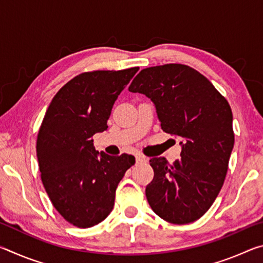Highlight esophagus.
I'll return each mask as SVG.
<instances>
[{"label":"esophagus","instance_id":"esophagus-1","mask_svg":"<svg viewBox=\"0 0 263 263\" xmlns=\"http://www.w3.org/2000/svg\"><path fill=\"white\" fill-rule=\"evenodd\" d=\"M136 161H137V163H141V162H146L147 161V159H146L144 155H140V154H138V155H136Z\"/></svg>","mask_w":263,"mask_h":263}]
</instances>
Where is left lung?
<instances>
[{"label":"left lung","mask_w":263,"mask_h":263,"mask_svg":"<svg viewBox=\"0 0 263 263\" xmlns=\"http://www.w3.org/2000/svg\"><path fill=\"white\" fill-rule=\"evenodd\" d=\"M151 99L161 128L181 138V158H153L154 177L146 186L152 210L166 221L201 218L224 184L234 145L229 102L197 70L181 64L142 69L128 87Z\"/></svg>","instance_id":"1"}]
</instances>
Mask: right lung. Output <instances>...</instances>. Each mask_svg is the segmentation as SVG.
Returning <instances> with one entry per match:
<instances>
[{"instance_id":"add662e5","label":"right lung","mask_w":263,"mask_h":263,"mask_svg":"<svg viewBox=\"0 0 263 263\" xmlns=\"http://www.w3.org/2000/svg\"><path fill=\"white\" fill-rule=\"evenodd\" d=\"M138 69L80 74L57 92L44 116L37 137L44 188L57 211L77 228H91L109 216L117 185L136 162L125 153H99L91 138L108 128L115 101Z\"/></svg>"}]
</instances>
